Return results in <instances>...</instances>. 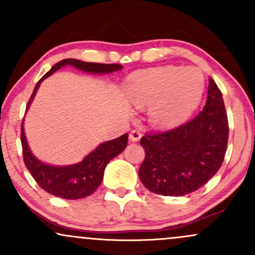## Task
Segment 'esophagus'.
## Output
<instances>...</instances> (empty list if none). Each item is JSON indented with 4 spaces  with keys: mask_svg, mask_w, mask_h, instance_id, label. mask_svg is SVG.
<instances>
[{
    "mask_svg": "<svg viewBox=\"0 0 255 255\" xmlns=\"http://www.w3.org/2000/svg\"><path fill=\"white\" fill-rule=\"evenodd\" d=\"M129 139H130V141H133V142L139 141V140L141 139V133H140V131L136 130V129L131 130L130 134H129Z\"/></svg>",
    "mask_w": 255,
    "mask_h": 255,
    "instance_id": "obj_1",
    "label": "esophagus"
}]
</instances>
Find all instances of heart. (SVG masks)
I'll use <instances>...</instances> for the list:
<instances>
[{"instance_id": "obj_1", "label": "heart", "mask_w": 255, "mask_h": 255, "mask_svg": "<svg viewBox=\"0 0 255 255\" xmlns=\"http://www.w3.org/2000/svg\"><path fill=\"white\" fill-rule=\"evenodd\" d=\"M204 77L195 67L165 66L131 74L126 93L137 108L148 107L158 128L176 127L195 110L204 92Z\"/></svg>"}]
</instances>
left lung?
I'll return each mask as SVG.
<instances>
[{
  "mask_svg": "<svg viewBox=\"0 0 255 255\" xmlns=\"http://www.w3.org/2000/svg\"><path fill=\"white\" fill-rule=\"evenodd\" d=\"M229 126L221 90L210 78L206 104L194 119L174 129L146 134L139 177L148 191L182 197L209 182L227 151Z\"/></svg>",
  "mask_w": 255,
  "mask_h": 255,
  "instance_id": "left-lung-1",
  "label": "left lung"
}]
</instances>
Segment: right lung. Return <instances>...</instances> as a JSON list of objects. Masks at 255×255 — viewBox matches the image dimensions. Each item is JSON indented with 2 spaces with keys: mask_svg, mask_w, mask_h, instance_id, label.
<instances>
[{
  "mask_svg": "<svg viewBox=\"0 0 255 255\" xmlns=\"http://www.w3.org/2000/svg\"><path fill=\"white\" fill-rule=\"evenodd\" d=\"M66 66L74 67L79 71L91 73V74H109V73L122 69L121 64L118 63L104 64L84 62L75 58H66V60L60 61L55 66H52L50 71L38 81L26 107V111L30 108L42 81ZM127 142L128 134H124L114 140L102 142L92 152H90L81 162L71 165H51L39 160L32 153L25 135L24 122L21 126L22 154H24L26 168L44 191L55 197L68 199V200L83 199L97 191L103 181L105 166L113 158L119 156L127 147Z\"/></svg>",
  "mask_w": 255,
  "mask_h": 255,
  "instance_id": "1",
  "label": "right lung"
}]
</instances>
